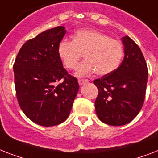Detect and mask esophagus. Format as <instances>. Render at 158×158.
<instances>
[{
	"label": "esophagus",
	"instance_id": "esophagus-1",
	"mask_svg": "<svg viewBox=\"0 0 158 158\" xmlns=\"http://www.w3.org/2000/svg\"><path fill=\"white\" fill-rule=\"evenodd\" d=\"M78 82H79V85H83V84H84V83H88V79H79V80H78Z\"/></svg>",
	"mask_w": 158,
	"mask_h": 158
}]
</instances>
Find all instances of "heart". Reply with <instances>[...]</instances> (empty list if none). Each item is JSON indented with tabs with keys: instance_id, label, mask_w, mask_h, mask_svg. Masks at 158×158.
Segmentation results:
<instances>
[{
	"instance_id": "heart-1",
	"label": "heart",
	"mask_w": 158,
	"mask_h": 158,
	"mask_svg": "<svg viewBox=\"0 0 158 158\" xmlns=\"http://www.w3.org/2000/svg\"><path fill=\"white\" fill-rule=\"evenodd\" d=\"M123 45L120 40L92 29L79 30L72 40H61L57 46V54L61 63L73 70L83 53L86 60L77 66V76H87L96 71L106 75L116 69L123 57Z\"/></svg>"
}]
</instances>
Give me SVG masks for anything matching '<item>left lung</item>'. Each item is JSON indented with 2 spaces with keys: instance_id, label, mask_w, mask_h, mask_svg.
I'll return each mask as SVG.
<instances>
[{
  "instance_id": "8db88e82",
  "label": "left lung",
  "mask_w": 158,
  "mask_h": 158,
  "mask_svg": "<svg viewBox=\"0 0 158 158\" xmlns=\"http://www.w3.org/2000/svg\"><path fill=\"white\" fill-rule=\"evenodd\" d=\"M124 59L111 73L95 79L98 88L96 112L101 122L111 126L129 123L143 106L148 68L139 47L129 36L123 38Z\"/></svg>"
}]
</instances>
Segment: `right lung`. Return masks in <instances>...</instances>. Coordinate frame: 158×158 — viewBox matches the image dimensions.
<instances>
[{"label": "right lung", "mask_w": 158, "mask_h": 158, "mask_svg": "<svg viewBox=\"0 0 158 158\" xmlns=\"http://www.w3.org/2000/svg\"><path fill=\"white\" fill-rule=\"evenodd\" d=\"M64 27L43 31L23 44L14 64L17 100L28 118L44 127L63 123L79 91L57 54Z\"/></svg>", "instance_id": "1"}]
</instances>
